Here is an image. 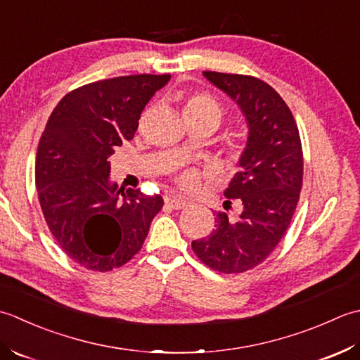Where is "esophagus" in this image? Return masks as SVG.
<instances>
[{
  "instance_id": "1",
  "label": "esophagus",
  "mask_w": 360,
  "mask_h": 360,
  "mask_svg": "<svg viewBox=\"0 0 360 360\" xmlns=\"http://www.w3.org/2000/svg\"><path fill=\"white\" fill-rule=\"evenodd\" d=\"M165 202H166L167 207H171V208H174V210L185 208V207H188V203H189L188 199H185V197H180V195H169V197H166Z\"/></svg>"
}]
</instances>
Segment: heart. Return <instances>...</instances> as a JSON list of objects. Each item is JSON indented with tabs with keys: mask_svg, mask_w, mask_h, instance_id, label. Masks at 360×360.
<instances>
[{
	"mask_svg": "<svg viewBox=\"0 0 360 360\" xmlns=\"http://www.w3.org/2000/svg\"><path fill=\"white\" fill-rule=\"evenodd\" d=\"M185 118H202V116H212L216 118L219 122H221L222 118V108L217 104V101L214 98H211L210 94L205 93H195L191 94V96L185 102ZM233 157H239L240 148L234 146L233 148ZM195 174L193 172H183L181 175L177 177V185L183 189H188L191 186L195 185Z\"/></svg>",
	"mask_w": 360,
	"mask_h": 360,
	"instance_id": "obj_1",
	"label": "heart"
}]
</instances>
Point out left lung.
Returning a JSON list of instances; mask_svg holds the SVG:
<instances>
[{
  "mask_svg": "<svg viewBox=\"0 0 360 360\" xmlns=\"http://www.w3.org/2000/svg\"><path fill=\"white\" fill-rule=\"evenodd\" d=\"M203 75L238 102L248 139L240 171L225 191V197L242 203L240 216L217 212L214 230L191 247L216 272L242 274L266 261L289 229L303 185L302 139L290 108L264 80L217 71Z\"/></svg>",
  "mask_w": 360,
  "mask_h": 360,
  "instance_id": "8db88e82",
  "label": "left lung"
}]
</instances>
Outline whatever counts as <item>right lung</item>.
<instances>
[{
	"instance_id": "add662e5",
	"label": "right lung",
	"mask_w": 360,
	"mask_h": 360,
	"mask_svg": "<svg viewBox=\"0 0 360 360\" xmlns=\"http://www.w3.org/2000/svg\"><path fill=\"white\" fill-rule=\"evenodd\" d=\"M171 75L98 80L60 99L43 130L35 160L40 207L58 247L93 272H110L141 250L161 195L108 180L110 161L138 129L143 108Z\"/></svg>"
}]
</instances>
